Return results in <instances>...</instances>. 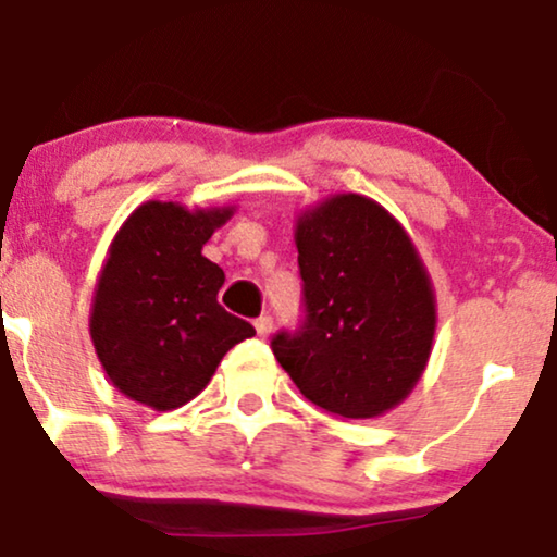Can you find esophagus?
I'll return each instance as SVG.
<instances>
[{"label":"esophagus","mask_w":557,"mask_h":557,"mask_svg":"<svg viewBox=\"0 0 557 557\" xmlns=\"http://www.w3.org/2000/svg\"><path fill=\"white\" fill-rule=\"evenodd\" d=\"M253 327H257V332H259V337H270V332H272V317H259L257 322H253Z\"/></svg>","instance_id":"1"}]
</instances>
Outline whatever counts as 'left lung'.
Returning a JSON list of instances; mask_svg holds the SVG:
<instances>
[{
  "label": "left lung",
  "mask_w": 557,
  "mask_h": 557,
  "mask_svg": "<svg viewBox=\"0 0 557 557\" xmlns=\"http://www.w3.org/2000/svg\"><path fill=\"white\" fill-rule=\"evenodd\" d=\"M304 322L277 332L280 367L314 406L372 419L411 393L432 354L434 290L400 222L359 194L298 216Z\"/></svg>",
  "instance_id": "obj_1"
}]
</instances>
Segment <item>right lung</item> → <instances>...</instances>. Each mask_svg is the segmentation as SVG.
Listing matches in <instances>:
<instances>
[{"label":"right lung","instance_id":"1","mask_svg":"<svg viewBox=\"0 0 557 557\" xmlns=\"http://www.w3.org/2000/svg\"><path fill=\"white\" fill-rule=\"evenodd\" d=\"M233 207L146 201L117 230L101 267L91 341L120 393L172 411L209 385L222 356L257 330L216 304L225 272L201 253Z\"/></svg>","mask_w":557,"mask_h":557}]
</instances>
